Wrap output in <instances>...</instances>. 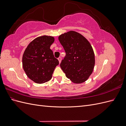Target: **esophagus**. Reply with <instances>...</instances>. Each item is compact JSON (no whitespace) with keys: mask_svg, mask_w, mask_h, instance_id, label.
Listing matches in <instances>:
<instances>
[{"mask_svg":"<svg viewBox=\"0 0 126 126\" xmlns=\"http://www.w3.org/2000/svg\"><path fill=\"white\" fill-rule=\"evenodd\" d=\"M58 61H59V63H61V61H62V58H61V57H59V58H58Z\"/></svg>","mask_w":126,"mask_h":126,"instance_id":"esophagus-1","label":"esophagus"}]
</instances>
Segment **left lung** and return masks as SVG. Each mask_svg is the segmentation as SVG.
Here are the masks:
<instances>
[{"instance_id":"left-lung-1","label":"left lung","mask_w":126,"mask_h":126,"mask_svg":"<svg viewBox=\"0 0 126 126\" xmlns=\"http://www.w3.org/2000/svg\"><path fill=\"white\" fill-rule=\"evenodd\" d=\"M58 39L66 53L61 68L72 82H84L92 74L95 63L91 44L80 33L72 30L60 35Z\"/></svg>"}]
</instances>
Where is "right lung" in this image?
I'll return each instance as SVG.
<instances>
[{
    "instance_id": "1",
    "label": "right lung",
    "mask_w": 126,
    "mask_h": 126,
    "mask_svg": "<svg viewBox=\"0 0 126 126\" xmlns=\"http://www.w3.org/2000/svg\"><path fill=\"white\" fill-rule=\"evenodd\" d=\"M54 37L46 35L37 37L30 42L22 56V67L28 77L37 83L51 79L59 61L54 57L50 47Z\"/></svg>"
}]
</instances>
